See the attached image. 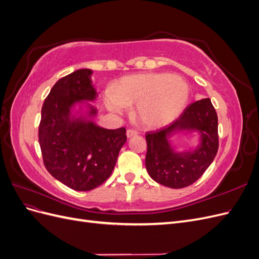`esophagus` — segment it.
I'll list each match as a JSON object with an SVG mask.
<instances>
[{
    "label": "esophagus",
    "mask_w": 259,
    "mask_h": 259,
    "mask_svg": "<svg viewBox=\"0 0 259 259\" xmlns=\"http://www.w3.org/2000/svg\"><path fill=\"white\" fill-rule=\"evenodd\" d=\"M137 135H138V132H136L135 130H127V131H126V136H127L128 138L137 136Z\"/></svg>",
    "instance_id": "1"
}]
</instances>
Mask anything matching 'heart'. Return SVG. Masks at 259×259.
Returning <instances> with one entry per match:
<instances>
[{"label":"heart","mask_w":259,"mask_h":259,"mask_svg":"<svg viewBox=\"0 0 259 259\" xmlns=\"http://www.w3.org/2000/svg\"><path fill=\"white\" fill-rule=\"evenodd\" d=\"M190 98L189 84L171 73H142L125 76L106 93V105L114 113L133 107L136 122L158 128L173 122Z\"/></svg>","instance_id":"b5f03b06"}]
</instances>
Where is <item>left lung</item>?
Wrapping results in <instances>:
<instances>
[{"mask_svg":"<svg viewBox=\"0 0 259 259\" xmlns=\"http://www.w3.org/2000/svg\"><path fill=\"white\" fill-rule=\"evenodd\" d=\"M199 133V144L188 152H175L169 139L176 132ZM148 174L165 187L180 189L192 185L213 162L218 150V119L209 98L194 101L177 120L146 133Z\"/></svg>","mask_w":259,"mask_h":259,"instance_id":"obj_1","label":"left lung"}]
</instances>
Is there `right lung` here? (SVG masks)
Segmentation results:
<instances>
[{
  "mask_svg": "<svg viewBox=\"0 0 259 259\" xmlns=\"http://www.w3.org/2000/svg\"><path fill=\"white\" fill-rule=\"evenodd\" d=\"M92 73L91 69H80L58 80L44 101L38 126L46 169L76 191L105 183L126 142L124 127L107 130L94 122L97 109L88 103L97 98Z\"/></svg>",
  "mask_w": 259,
  "mask_h": 259,
  "instance_id": "add662e5",
  "label": "right lung"
}]
</instances>
